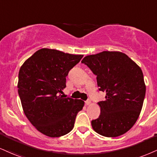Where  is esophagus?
Instances as JSON below:
<instances>
[{
    "instance_id": "34e87169",
    "label": "esophagus",
    "mask_w": 157,
    "mask_h": 157,
    "mask_svg": "<svg viewBox=\"0 0 157 157\" xmlns=\"http://www.w3.org/2000/svg\"><path fill=\"white\" fill-rule=\"evenodd\" d=\"M85 105H86V106H88V105H90V100H88V101H85Z\"/></svg>"
}]
</instances>
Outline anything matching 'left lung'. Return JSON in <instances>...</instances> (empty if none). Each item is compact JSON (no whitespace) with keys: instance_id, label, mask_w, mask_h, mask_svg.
Masks as SVG:
<instances>
[{"instance_id":"left-lung-1","label":"left lung","mask_w":157,"mask_h":157,"mask_svg":"<svg viewBox=\"0 0 157 157\" xmlns=\"http://www.w3.org/2000/svg\"><path fill=\"white\" fill-rule=\"evenodd\" d=\"M97 75L99 90L106 92L98 102L101 113L91 121L96 132L107 137L124 135L134 126L140 114L145 85L140 67L129 56L118 51H103L82 59Z\"/></svg>"}]
</instances>
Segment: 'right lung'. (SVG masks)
<instances>
[{
    "label": "right lung",
    "instance_id": "right-lung-1",
    "mask_svg": "<svg viewBox=\"0 0 157 157\" xmlns=\"http://www.w3.org/2000/svg\"><path fill=\"white\" fill-rule=\"evenodd\" d=\"M82 57L42 48L20 67L17 88L22 109L32 125L43 135L58 137L72 130L84 101L63 98L61 94L66 88V77Z\"/></svg>",
    "mask_w": 157,
    "mask_h": 157
}]
</instances>
